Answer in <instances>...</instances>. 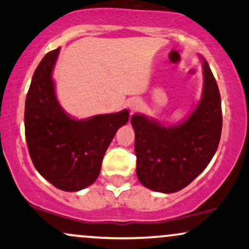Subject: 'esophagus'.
I'll return each mask as SVG.
<instances>
[{"instance_id": "34e87169", "label": "esophagus", "mask_w": 249, "mask_h": 249, "mask_svg": "<svg viewBox=\"0 0 249 249\" xmlns=\"http://www.w3.org/2000/svg\"><path fill=\"white\" fill-rule=\"evenodd\" d=\"M139 107H141V102H139L138 99H133V101L130 103V108L132 111L137 110V108H138Z\"/></svg>"}]
</instances>
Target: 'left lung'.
Masks as SVG:
<instances>
[{
    "label": "left lung",
    "instance_id": "8db88e82",
    "mask_svg": "<svg viewBox=\"0 0 249 249\" xmlns=\"http://www.w3.org/2000/svg\"><path fill=\"white\" fill-rule=\"evenodd\" d=\"M204 61L201 101L180 125L159 124L145 116L131 118L137 176L150 190L178 192L193 181L212 160L222 128L221 98L208 63Z\"/></svg>",
    "mask_w": 249,
    "mask_h": 249
}]
</instances>
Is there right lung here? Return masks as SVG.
<instances>
[{
    "instance_id": "obj_1",
    "label": "right lung",
    "mask_w": 249,
    "mask_h": 249,
    "mask_svg": "<svg viewBox=\"0 0 249 249\" xmlns=\"http://www.w3.org/2000/svg\"><path fill=\"white\" fill-rule=\"evenodd\" d=\"M59 48L43 57L34 72L25 99L24 126L34 166L53 186L76 192L98 178L103 157L128 111L70 118L57 102L53 69Z\"/></svg>"
}]
</instances>
